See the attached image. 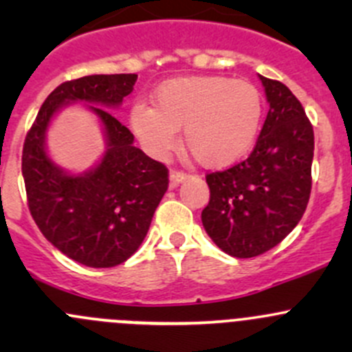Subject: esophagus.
I'll list each match as a JSON object with an SVG mask.
<instances>
[{
	"label": "esophagus",
	"mask_w": 352,
	"mask_h": 352,
	"mask_svg": "<svg viewBox=\"0 0 352 352\" xmlns=\"http://www.w3.org/2000/svg\"><path fill=\"white\" fill-rule=\"evenodd\" d=\"M187 177H189V173L180 172V170H172V172H170V187H177L180 182H184Z\"/></svg>",
	"instance_id": "obj_1"
}]
</instances>
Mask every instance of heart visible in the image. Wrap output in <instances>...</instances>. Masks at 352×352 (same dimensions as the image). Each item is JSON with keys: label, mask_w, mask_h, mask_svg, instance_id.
Returning <instances> with one entry per match:
<instances>
[{"label": "heart", "mask_w": 352, "mask_h": 352, "mask_svg": "<svg viewBox=\"0 0 352 352\" xmlns=\"http://www.w3.org/2000/svg\"><path fill=\"white\" fill-rule=\"evenodd\" d=\"M262 95L255 85L225 76L168 80L153 94V109L131 110V127L151 156L163 158L175 148L184 127V144L201 165L223 168L247 155L262 120Z\"/></svg>", "instance_id": "b5f03b06"}]
</instances>
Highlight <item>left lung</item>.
Listing matches in <instances>:
<instances>
[{
    "instance_id": "1",
    "label": "left lung",
    "mask_w": 352,
    "mask_h": 352,
    "mask_svg": "<svg viewBox=\"0 0 352 352\" xmlns=\"http://www.w3.org/2000/svg\"><path fill=\"white\" fill-rule=\"evenodd\" d=\"M269 112L247 160L206 175L202 226L232 257L271 250L300 223L311 190L314 127L303 105L278 80L261 76Z\"/></svg>"
}]
</instances>
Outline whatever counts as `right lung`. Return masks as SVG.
Segmentation results:
<instances>
[{
  "label": "right lung",
  "mask_w": 352,
  "mask_h": 352,
  "mask_svg": "<svg viewBox=\"0 0 352 352\" xmlns=\"http://www.w3.org/2000/svg\"><path fill=\"white\" fill-rule=\"evenodd\" d=\"M138 74H91L59 85L27 133L22 173L30 214L59 252L88 267H113L140 248L168 189V170L134 146V136L109 110L133 91ZM87 101L101 119L108 151L94 170L69 176L50 162L45 131L66 103ZM99 107L97 108L96 105Z\"/></svg>",
  "instance_id": "add662e5"
}]
</instances>
